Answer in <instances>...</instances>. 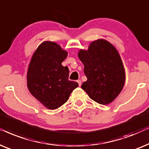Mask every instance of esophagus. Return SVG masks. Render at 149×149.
Segmentation results:
<instances>
[{
	"label": "esophagus",
	"mask_w": 149,
	"mask_h": 149,
	"mask_svg": "<svg viewBox=\"0 0 149 149\" xmlns=\"http://www.w3.org/2000/svg\"><path fill=\"white\" fill-rule=\"evenodd\" d=\"M77 82H78L79 86H80L81 84H82V81H81L80 80H77Z\"/></svg>",
	"instance_id": "1"
}]
</instances>
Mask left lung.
<instances>
[{
	"label": "left lung",
	"instance_id": "1",
	"mask_svg": "<svg viewBox=\"0 0 149 149\" xmlns=\"http://www.w3.org/2000/svg\"><path fill=\"white\" fill-rule=\"evenodd\" d=\"M78 57L87 78L82 88L98 104L112 102L125 82L124 66L117 49L109 41L97 39L90 43L87 50L80 49Z\"/></svg>",
	"mask_w": 149,
	"mask_h": 149
}]
</instances>
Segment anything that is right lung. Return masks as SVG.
<instances>
[{
  "label": "right lung",
  "instance_id": "1",
  "mask_svg": "<svg viewBox=\"0 0 149 149\" xmlns=\"http://www.w3.org/2000/svg\"><path fill=\"white\" fill-rule=\"evenodd\" d=\"M67 51L53 41L41 43L32 56L27 71L28 88L49 110L58 108L68 100L78 84L69 80V69L63 67Z\"/></svg>",
  "mask_w": 149,
  "mask_h": 149
}]
</instances>
